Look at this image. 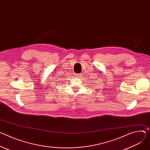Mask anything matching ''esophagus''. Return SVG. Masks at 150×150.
I'll use <instances>...</instances> for the list:
<instances>
[{"instance_id":"esophagus-1","label":"esophagus","mask_w":150,"mask_h":150,"mask_svg":"<svg viewBox=\"0 0 150 150\" xmlns=\"http://www.w3.org/2000/svg\"><path fill=\"white\" fill-rule=\"evenodd\" d=\"M75 76H76L77 78H80L81 76H82V74H75Z\"/></svg>"}]
</instances>
